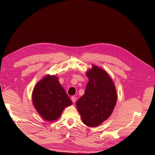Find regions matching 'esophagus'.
I'll return each instance as SVG.
<instances>
[{
	"instance_id": "obj_1",
	"label": "esophagus",
	"mask_w": 155,
	"mask_h": 155,
	"mask_svg": "<svg viewBox=\"0 0 155 155\" xmlns=\"http://www.w3.org/2000/svg\"><path fill=\"white\" fill-rule=\"evenodd\" d=\"M71 101H72L73 103H75V101H76V97H71Z\"/></svg>"
}]
</instances>
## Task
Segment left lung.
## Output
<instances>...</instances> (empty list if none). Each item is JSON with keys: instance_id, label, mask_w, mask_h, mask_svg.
<instances>
[{"instance_id": "left-lung-1", "label": "left lung", "mask_w": 155, "mask_h": 155, "mask_svg": "<svg viewBox=\"0 0 155 155\" xmlns=\"http://www.w3.org/2000/svg\"><path fill=\"white\" fill-rule=\"evenodd\" d=\"M86 71L88 78L85 94L76 103L84 124L101 125L112 114L117 100V91L111 77L104 69L92 64Z\"/></svg>"}]
</instances>
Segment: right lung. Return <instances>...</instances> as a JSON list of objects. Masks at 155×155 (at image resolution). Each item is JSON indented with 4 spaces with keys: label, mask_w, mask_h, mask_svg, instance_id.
I'll return each mask as SVG.
<instances>
[{
    "label": "right lung",
    "mask_w": 155,
    "mask_h": 155,
    "mask_svg": "<svg viewBox=\"0 0 155 155\" xmlns=\"http://www.w3.org/2000/svg\"><path fill=\"white\" fill-rule=\"evenodd\" d=\"M32 100L39 114L48 121L58 119L64 109L72 104L58 77L49 74L35 85Z\"/></svg>",
    "instance_id": "add662e5"
}]
</instances>
